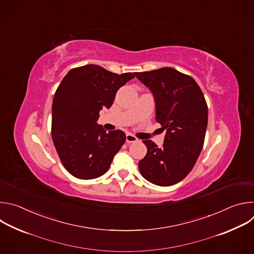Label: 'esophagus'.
Wrapping results in <instances>:
<instances>
[{
  "instance_id": "1",
  "label": "esophagus",
  "mask_w": 254,
  "mask_h": 254,
  "mask_svg": "<svg viewBox=\"0 0 254 254\" xmlns=\"http://www.w3.org/2000/svg\"><path fill=\"white\" fill-rule=\"evenodd\" d=\"M126 140H127V142L131 143V142H136L138 139H137V137H135L133 134L127 133V136H126Z\"/></svg>"
}]
</instances>
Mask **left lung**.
Instances as JSON below:
<instances>
[{"label":"left lung","mask_w":254,"mask_h":254,"mask_svg":"<svg viewBox=\"0 0 254 254\" xmlns=\"http://www.w3.org/2000/svg\"><path fill=\"white\" fill-rule=\"evenodd\" d=\"M134 74L153 92L156 121L167 130L162 148L143 140L148 152L138 170L155 185L177 184L191 172L203 148L208 124L204 94L191 76L171 67Z\"/></svg>","instance_id":"1"}]
</instances>
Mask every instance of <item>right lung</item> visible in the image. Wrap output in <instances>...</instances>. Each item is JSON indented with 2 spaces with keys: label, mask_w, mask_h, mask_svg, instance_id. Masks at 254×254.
I'll list each match as a JSON object with an SVG mask.
<instances>
[{
  "label": "right lung",
  "mask_w": 254,
  "mask_h": 254,
  "mask_svg": "<svg viewBox=\"0 0 254 254\" xmlns=\"http://www.w3.org/2000/svg\"><path fill=\"white\" fill-rule=\"evenodd\" d=\"M134 75L94 65L71 69L52 103V139L64 168L75 178L95 179L107 172L126 141V133L97 125L99 112L110 108L118 90Z\"/></svg>",
  "instance_id": "obj_1"
}]
</instances>
